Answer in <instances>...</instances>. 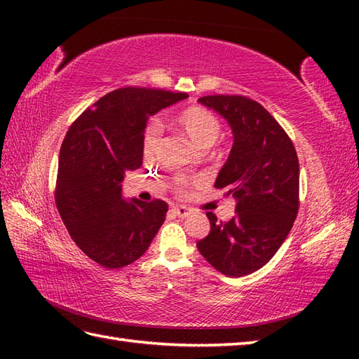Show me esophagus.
<instances>
[{
	"label": "esophagus",
	"mask_w": 359,
	"mask_h": 359,
	"mask_svg": "<svg viewBox=\"0 0 359 359\" xmlns=\"http://www.w3.org/2000/svg\"><path fill=\"white\" fill-rule=\"evenodd\" d=\"M171 211L174 212L175 216H179V217H187L189 215V208L182 207V205H175V207L171 208Z\"/></svg>",
	"instance_id": "34e87169"
}]
</instances>
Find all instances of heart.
Wrapping results in <instances>:
<instances>
[{
	"label": "heart",
	"instance_id": "b5f03b06",
	"mask_svg": "<svg viewBox=\"0 0 359 359\" xmlns=\"http://www.w3.org/2000/svg\"><path fill=\"white\" fill-rule=\"evenodd\" d=\"M175 123H177V126L182 129V133H184L199 149H207L212 147V144L217 142L220 131H222V125H220V120L217 118L216 114H212L207 108H201V106H191V108L180 112L179 116L175 117ZM158 144V129L157 126H149L147 129V133H144L143 139L144 154H154ZM185 188L187 180L179 179V191H185Z\"/></svg>",
	"mask_w": 359,
	"mask_h": 359
}]
</instances>
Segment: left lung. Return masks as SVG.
Here are the masks:
<instances>
[{"label":"left lung","mask_w":359,"mask_h":359,"mask_svg":"<svg viewBox=\"0 0 359 359\" xmlns=\"http://www.w3.org/2000/svg\"><path fill=\"white\" fill-rule=\"evenodd\" d=\"M199 103L228 120L234 143L215 187L236 199V215L197 242L201 255L225 276L241 278L270 261L299 210V162L276 118L245 95H205Z\"/></svg>","instance_id":"8db88e82"}]
</instances>
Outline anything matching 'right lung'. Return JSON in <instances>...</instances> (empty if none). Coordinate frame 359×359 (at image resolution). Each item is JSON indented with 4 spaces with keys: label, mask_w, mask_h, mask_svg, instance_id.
<instances>
[{
    "label": "right lung",
    "mask_w": 359,
    "mask_h": 359,
    "mask_svg": "<svg viewBox=\"0 0 359 359\" xmlns=\"http://www.w3.org/2000/svg\"><path fill=\"white\" fill-rule=\"evenodd\" d=\"M187 93L120 88L95 102L71 125L60 149L55 203L77 247L104 269L135 262L166 217L168 203L121 199L125 172L143 163L151 116Z\"/></svg>",
    "instance_id": "right-lung-1"
}]
</instances>
